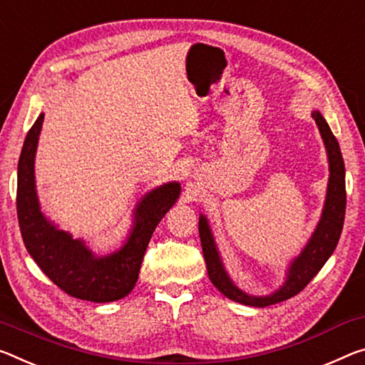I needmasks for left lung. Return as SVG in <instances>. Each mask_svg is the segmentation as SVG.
Segmentation results:
<instances>
[{
	"mask_svg": "<svg viewBox=\"0 0 365 365\" xmlns=\"http://www.w3.org/2000/svg\"><path fill=\"white\" fill-rule=\"evenodd\" d=\"M312 118L315 120L318 130L322 133L329 160V183L327 203L325 207H323L322 219L320 222H318L315 234L312 235V239L307 247L304 248V252L292 262L287 273L286 284L282 286L279 291L264 297H253L239 291V289L232 284V281L229 279L227 273H225L222 268V263L221 259H219L216 245H214L206 217H200V239L201 247H203L207 276H210L212 284L216 286L225 297L234 300V302L252 305V307H266V305H273L297 296V294L314 279V276L322 269V266L327 263V259L331 257V253L338 245L346 212L344 160L343 155H341L338 140L334 138L320 112L312 113Z\"/></svg>",
	"mask_w": 365,
	"mask_h": 365,
	"instance_id": "left-lung-1",
	"label": "left lung"
}]
</instances>
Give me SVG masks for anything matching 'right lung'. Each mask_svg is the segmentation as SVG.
Returning a JSON list of instances; mask_svg holds the SVG:
<instances>
[{
	"mask_svg": "<svg viewBox=\"0 0 365 365\" xmlns=\"http://www.w3.org/2000/svg\"><path fill=\"white\" fill-rule=\"evenodd\" d=\"M42 123L43 113L29 130L17 164V219L27 252L68 296L97 304L123 299L135 287L155 225L175 203L180 185L167 183L144 196L136 210L128 242L113 255L97 258L83 242L55 229L40 212L34 183V158Z\"/></svg>",
	"mask_w": 365,
	"mask_h": 365,
	"instance_id": "obj_1",
	"label": "right lung"
}]
</instances>
